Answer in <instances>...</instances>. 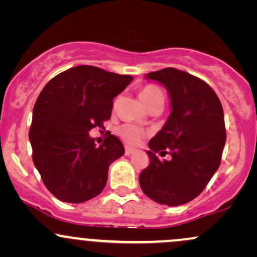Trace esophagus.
<instances>
[{"label": "esophagus", "instance_id": "34e87169", "mask_svg": "<svg viewBox=\"0 0 257 257\" xmlns=\"http://www.w3.org/2000/svg\"><path fill=\"white\" fill-rule=\"evenodd\" d=\"M134 152H135V150L132 149V147H128V146L125 147V156H131L132 153H134Z\"/></svg>", "mask_w": 257, "mask_h": 257}]
</instances>
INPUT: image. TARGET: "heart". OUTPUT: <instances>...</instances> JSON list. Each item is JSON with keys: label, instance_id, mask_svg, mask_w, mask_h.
I'll return each mask as SVG.
<instances>
[{"label": "heart", "instance_id": "b5f03b06", "mask_svg": "<svg viewBox=\"0 0 257 257\" xmlns=\"http://www.w3.org/2000/svg\"><path fill=\"white\" fill-rule=\"evenodd\" d=\"M139 96H140L141 101L147 107L159 99L164 100L162 90L152 84L145 85L144 88H141L140 91H139ZM146 134L147 132L145 129L135 124H131V123H126V124H123L118 128V135L129 145H138V144H140L141 140L146 137Z\"/></svg>", "mask_w": 257, "mask_h": 257}]
</instances>
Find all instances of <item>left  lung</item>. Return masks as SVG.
<instances>
[{
  "label": "left lung",
  "instance_id": "obj_1",
  "mask_svg": "<svg viewBox=\"0 0 257 257\" xmlns=\"http://www.w3.org/2000/svg\"><path fill=\"white\" fill-rule=\"evenodd\" d=\"M146 78L167 88L172 112L150 140V164L139 182L149 198L178 206L198 197L219 169L226 143L222 105L210 85L181 70L167 67ZM156 153L172 158L159 160Z\"/></svg>",
  "mask_w": 257,
  "mask_h": 257
}]
</instances>
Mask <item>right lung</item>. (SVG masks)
<instances>
[{"label":"right lung","instance_id":"right-lung-1","mask_svg":"<svg viewBox=\"0 0 257 257\" xmlns=\"http://www.w3.org/2000/svg\"><path fill=\"white\" fill-rule=\"evenodd\" d=\"M132 81L129 75L81 65L44 85L35 102L29 139L35 167L58 199L83 203L104 190L108 167L124 155V147L112 134L96 146L88 133L110 119L113 98Z\"/></svg>","mask_w":257,"mask_h":257}]
</instances>
